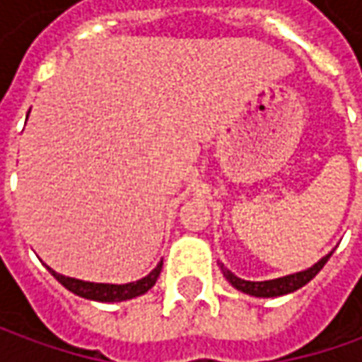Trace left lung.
<instances>
[{"label":"left lung","mask_w":362,"mask_h":362,"mask_svg":"<svg viewBox=\"0 0 362 362\" xmlns=\"http://www.w3.org/2000/svg\"><path fill=\"white\" fill-rule=\"evenodd\" d=\"M332 256V252L325 256L322 259H318L314 264L313 268L308 270L296 272V274H290V276H284V278H276V280H266V282H250V280H242L238 278L235 274H231L228 268H223L221 264V272L223 276L228 278L233 288H238L243 294H250V296H256V298H274V296H284V294H290L294 290H298L302 286H306L318 272L322 270V266L328 262V257Z\"/></svg>","instance_id":"obj_1"}]
</instances>
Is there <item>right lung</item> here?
I'll use <instances>...</instances> for the list:
<instances>
[{"label":"right lung","instance_id":"add662e5","mask_svg":"<svg viewBox=\"0 0 362 362\" xmlns=\"http://www.w3.org/2000/svg\"><path fill=\"white\" fill-rule=\"evenodd\" d=\"M160 268H163V262H159L157 268L151 274H146L145 278H141L136 282H129V284H94V282H84V280H76V278H68V276H62V274H56L52 268H48V270L52 272V276L64 288H68L76 296L96 300V302H122V300L141 296V294H145L146 290H151L157 282V278H159Z\"/></svg>","mask_w":362,"mask_h":362}]
</instances>
